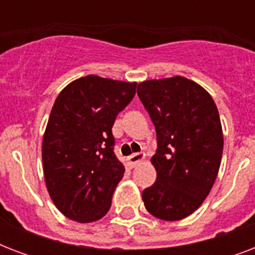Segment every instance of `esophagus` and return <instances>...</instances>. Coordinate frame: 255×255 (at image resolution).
Masks as SVG:
<instances>
[{"label":"esophagus","mask_w":255,"mask_h":255,"mask_svg":"<svg viewBox=\"0 0 255 255\" xmlns=\"http://www.w3.org/2000/svg\"><path fill=\"white\" fill-rule=\"evenodd\" d=\"M144 157H145V155L144 153H132L131 156H128L127 157V161L128 164H129V167H135V165H137L139 163H141L144 160Z\"/></svg>","instance_id":"obj_1"}]
</instances>
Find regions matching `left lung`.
Instances as JSON below:
<instances>
[{
  "mask_svg": "<svg viewBox=\"0 0 255 255\" xmlns=\"http://www.w3.org/2000/svg\"><path fill=\"white\" fill-rule=\"evenodd\" d=\"M137 95L157 137L151 160L157 178L143 190L144 205L160 220H182L200 208L220 169L224 136L217 106L184 77L145 81Z\"/></svg>",
  "mask_w": 255,
  "mask_h": 255,
  "instance_id": "obj_1",
  "label": "left lung"
}]
</instances>
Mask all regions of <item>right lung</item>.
I'll return each mask as SVG.
<instances>
[{
    "instance_id": "obj_1",
    "label": "right lung",
    "mask_w": 255,
    "mask_h": 255,
    "mask_svg": "<svg viewBox=\"0 0 255 255\" xmlns=\"http://www.w3.org/2000/svg\"><path fill=\"white\" fill-rule=\"evenodd\" d=\"M136 83L87 75L55 99L42 143L49 194L70 220L92 222L111 208L124 167L115 156L112 126L133 99Z\"/></svg>"
}]
</instances>
